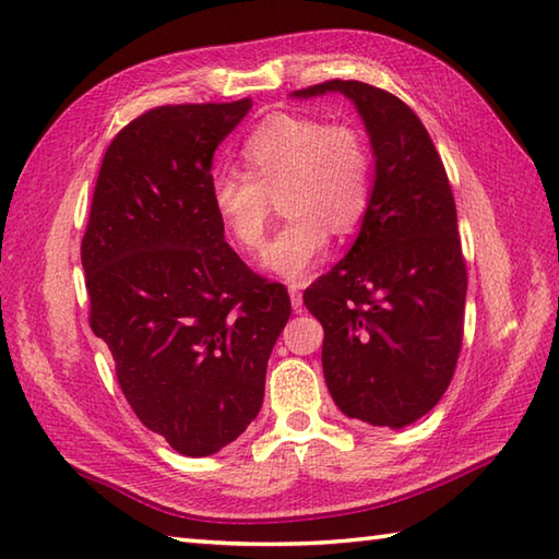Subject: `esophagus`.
<instances>
[{
	"mask_svg": "<svg viewBox=\"0 0 559 559\" xmlns=\"http://www.w3.org/2000/svg\"><path fill=\"white\" fill-rule=\"evenodd\" d=\"M290 293V302H293V310L295 312H302V293L298 286H288Z\"/></svg>",
	"mask_w": 559,
	"mask_h": 559,
	"instance_id": "1",
	"label": "esophagus"
}]
</instances>
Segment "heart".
Listing matches in <instances>:
<instances>
[{
  "label": "heart",
  "instance_id": "obj_1",
  "mask_svg": "<svg viewBox=\"0 0 559 559\" xmlns=\"http://www.w3.org/2000/svg\"><path fill=\"white\" fill-rule=\"evenodd\" d=\"M245 173L211 180V206L242 252L264 247L278 197L286 223L273 237L264 264L288 281H302L322 259L331 235L360 223L372 192V146L360 127L302 112L266 117L242 146Z\"/></svg>",
  "mask_w": 559,
  "mask_h": 559
}]
</instances>
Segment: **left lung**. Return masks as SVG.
Masks as SVG:
<instances>
[{"mask_svg":"<svg viewBox=\"0 0 559 559\" xmlns=\"http://www.w3.org/2000/svg\"><path fill=\"white\" fill-rule=\"evenodd\" d=\"M341 91L362 115L377 158L374 189L350 252L305 290L324 326L331 399L348 418L403 427L432 411L454 377L468 273L444 163L406 103L362 81Z\"/></svg>","mask_w":559,"mask_h":559,"instance_id":"8db88e82","label":"left lung"}]
</instances>
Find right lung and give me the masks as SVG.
I'll return each mask as SVG.
<instances>
[{
	"label": "right lung",
	"instance_id": "1",
	"mask_svg": "<svg viewBox=\"0 0 559 559\" xmlns=\"http://www.w3.org/2000/svg\"><path fill=\"white\" fill-rule=\"evenodd\" d=\"M249 108L160 105L120 129L81 240L93 334L136 418L185 456L213 454L257 418L290 317L286 286L233 252L211 206L213 151Z\"/></svg>",
	"mask_w": 559,
	"mask_h": 559
}]
</instances>
